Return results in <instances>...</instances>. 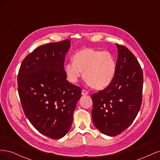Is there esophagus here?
Returning <instances> with one entry per match:
<instances>
[{
    "mask_svg": "<svg viewBox=\"0 0 160 160\" xmlns=\"http://www.w3.org/2000/svg\"><path fill=\"white\" fill-rule=\"evenodd\" d=\"M81 94H82V95H87L88 94V92L85 89H83L81 91Z\"/></svg>",
    "mask_w": 160,
    "mask_h": 160,
    "instance_id": "obj_1",
    "label": "esophagus"
}]
</instances>
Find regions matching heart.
Instances as JSON below:
<instances>
[{
  "label": "heart",
  "instance_id": "1",
  "mask_svg": "<svg viewBox=\"0 0 160 160\" xmlns=\"http://www.w3.org/2000/svg\"><path fill=\"white\" fill-rule=\"evenodd\" d=\"M72 60L65 66L67 79L72 84L79 81L82 72L88 83L99 90L108 88L115 79L117 62L109 52L84 48L75 53Z\"/></svg>",
  "mask_w": 160,
  "mask_h": 160
}]
</instances>
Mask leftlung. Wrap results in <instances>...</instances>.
Wrapping results in <instances>:
<instances>
[{
  "label": "left lung",
  "mask_w": 160,
  "mask_h": 160,
  "mask_svg": "<svg viewBox=\"0 0 160 160\" xmlns=\"http://www.w3.org/2000/svg\"><path fill=\"white\" fill-rule=\"evenodd\" d=\"M118 47L117 72L111 84L91 95L95 127L108 136H115L132 123L141 108L143 72L128 48Z\"/></svg>",
  "instance_id": "left-lung-1"
}]
</instances>
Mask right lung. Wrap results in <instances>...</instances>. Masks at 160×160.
<instances>
[{"instance_id": "add662e5", "label": "right lung", "mask_w": 160, "mask_h": 160, "mask_svg": "<svg viewBox=\"0 0 160 160\" xmlns=\"http://www.w3.org/2000/svg\"><path fill=\"white\" fill-rule=\"evenodd\" d=\"M70 40L37 47L22 62L18 91L26 117L37 130L51 139L68 133L81 89L67 80L64 69Z\"/></svg>"}]
</instances>
